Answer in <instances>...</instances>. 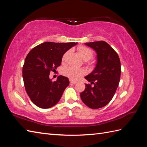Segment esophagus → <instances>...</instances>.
<instances>
[{
  "label": "esophagus",
  "instance_id": "34e87169",
  "mask_svg": "<svg viewBox=\"0 0 147 147\" xmlns=\"http://www.w3.org/2000/svg\"><path fill=\"white\" fill-rule=\"evenodd\" d=\"M76 83V81H73V80H71L70 81V83L71 84H75Z\"/></svg>",
  "mask_w": 147,
  "mask_h": 147
}]
</instances>
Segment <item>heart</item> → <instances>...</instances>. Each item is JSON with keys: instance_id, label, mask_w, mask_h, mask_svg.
<instances>
[{"instance_id": "b5f03b06", "label": "heart", "mask_w": 147, "mask_h": 147, "mask_svg": "<svg viewBox=\"0 0 147 147\" xmlns=\"http://www.w3.org/2000/svg\"><path fill=\"white\" fill-rule=\"evenodd\" d=\"M78 51L82 56V58L85 61H88L93 55V52L92 49L85 46H79L78 47ZM69 54V52H66L62 57V61H64ZM63 74L68 77L72 80H76L80 77L83 76L85 74V71L83 69L78 68L74 66H69L64 69Z\"/></svg>"}]
</instances>
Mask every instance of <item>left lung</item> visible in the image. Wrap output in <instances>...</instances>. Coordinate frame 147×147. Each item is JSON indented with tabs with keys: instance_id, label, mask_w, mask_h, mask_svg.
<instances>
[{
	"instance_id": "1",
	"label": "left lung",
	"mask_w": 147,
	"mask_h": 147,
	"mask_svg": "<svg viewBox=\"0 0 147 147\" xmlns=\"http://www.w3.org/2000/svg\"><path fill=\"white\" fill-rule=\"evenodd\" d=\"M85 45L96 51L97 62L94 70L85 76L90 83L85 84L80 96L88 107L97 109L107 105L116 92L121 77V62L117 52L107 42H93Z\"/></svg>"
}]
</instances>
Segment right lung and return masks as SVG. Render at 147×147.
<instances>
[{"mask_svg": "<svg viewBox=\"0 0 147 147\" xmlns=\"http://www.w3.org/2000/svg\"><path fill=\"white\" fill-rule=\"evenodd\" d=\"M77 43L44 42L28 54L23 67V82L28 95L37 107L51 108L60 100L69 81L60 75L53 82L50 72L55 71L64 53Z\"/></svg>", "mask_w": 147, "mask_h": 147, "instance_id": "add662e5", "label": "right lung"}]
</instances>
